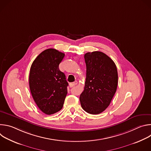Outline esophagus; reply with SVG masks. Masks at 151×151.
Instances as JSON below:
<instances>
[{"mask_svg": "<svg viewBox=\"0 0 151 151\" xmlns=\"http://www.w3.org/2000/svg\"><path fill=\"white\" fill-rule=\"evenodd\" d=\"M77 83H78V81H75V82H73L70 83L69 84V85H70V87H73V86L76 85Z\"/></svg>", "mask_w": 151, "mask_h": 151, "instance_id": "obj_1", "label": "esophagus"}]
</instances>
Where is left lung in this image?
<instances>
[{"label": "left lung", "mask_w": 151, "mask_h": 151, "mask_svg": "<svg viewBox=\"0 0 151 151\" xmlns=\"http://www.w3.org/2000/svg\"><path fill=\"white\" fill-rule=\"evenodd\" d=\"M87 67L84 90L79 100L82 109L90 114L103 112L110 104L118 85V72L114 61L100 51L84 55Z\"/></svg>", "instance_id": "obj_1"}]
</instances>
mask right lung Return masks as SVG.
<instances>
[{
    "mask_svg": "<svg viewBox=\"0 0 151 151\" xmlns=\"http://www.w3.org/2000/svg\"><path fill=\"white\" fill-rule=\"evenodd\" d=\"M64 57L57 50L47 49L35 58L30 68L31 94L40 110L47 115L60 111L68 94V82L58 68Z\"/></svg>",
    "mask_w": 151,
    "mask_h": 151,
    "instance_id": "add662e5",
    "label": "right lung"
}]
</instances>
